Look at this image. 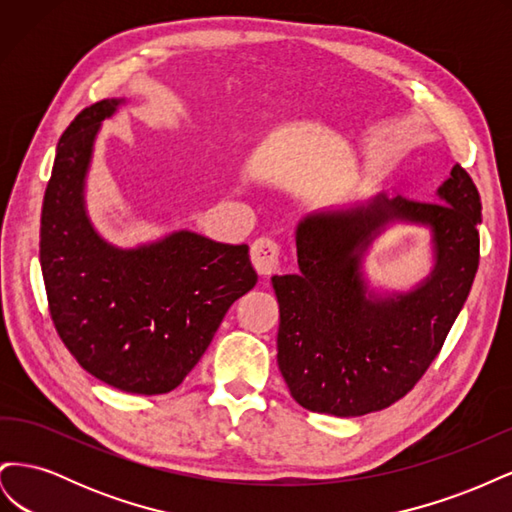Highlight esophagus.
<instances>
[{"label": "esophagus", "mask_w": 512, "mask_h": 512, "mask_svg": "<svg viewBox=\"0 0 512 512\" xmlns=\"http://www.w3.org/2000/svg\"><path fill=\"white\" fill-rule=\"evenodd\" d=\"M252 265L260 275H271L280 269V245L273 239H256L252 243Z\"/></svg>", "instance_id": "esophagus-1"}]
</instances>
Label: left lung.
Masks as SVG:
<instances>
[{
  "label": "left lung",
  "mask_w": 512,
  "mask_h": 512,
  "mask_svg": "<svg viewBox=\"0 0 512 512\" xmlns=\"http://www.w3.org/2000/svg\"><path fill=\"white\" fill-rule=\"evenodd\" d=\"M480 209L472 177L455 164L438 203L376 196L299 222V273L271 277L280 303L277 365L299 406L361 416L412 391L470 294ZM395 221L430 228L434 269L412 291L382 298L366 286L362 256Z\"/></svg>",
  "instance_id": "1"
}]
</instances>
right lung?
Here are the masks:
<instances>
[{"label":"right lung","instance_id":"right-lung-1","mask_svg":"<svg viewBox=\"0 0 512 512\" xmlns=\"http://www.w3.org/2000/svg\"><path fill=\"white\" fill-rule=\"evenodd\" d=\"M126 100H102L61 134L40 220V267L55 329L91 376L136 395H162L190 374L228 307L258 275L250 247L192 230L136 247L98 235L85 181L102 121Z\"/></svg>","mask_w":512,"mask_h":512}]
</instances>
